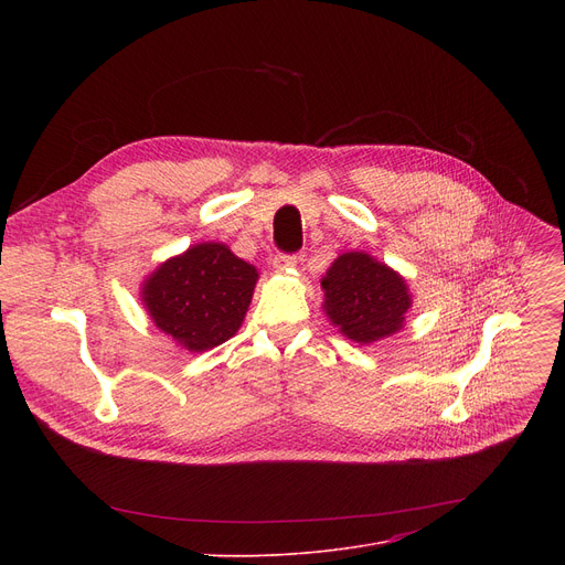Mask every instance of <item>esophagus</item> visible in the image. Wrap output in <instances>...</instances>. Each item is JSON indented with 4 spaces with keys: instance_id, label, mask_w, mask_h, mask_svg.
I'll return each instance as SVG.
<instances>
[{
    "instance_id": "obj_1",
    "label": "esophagus",
    "mask_w": 565,
    "mask_h": 565,
    "mask_svg": "<svg viewBox=\"0 0 565 565\" xmlns=\"http://www.w3.org/2000/svg\"><path fill=\"white\" fill-rule=\"evenodd\" d=\"M273 265H275V270H279V273L292 270V267L298 265V256H292V254H277L275 260H273Z\"/></svg>"
}]
</instances>
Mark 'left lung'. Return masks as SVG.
Returning a JSON list of instances; mask_svg holds the SVG:
<instances>
[{
  "instance_id": "obj_1",
  "label": "left lung",
  "mask_w": 565,
  "mask_h": 565,
  "mask_svg": "<svg viewBox=\"0 0 565 565\" xmlns=\"http://www.w3.org/2000/svg\"><path fill=\"white\" fill-rule=\"evenodd\" d=\"M320 288L324 316L341 337L360 345L401 332L414 298L405 277L369 252L337 256Z\"/></svg>"
}]
</instances>
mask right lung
Returning a JSON list of instances; mask_svg holds the SVG:
<instances>
[{"label": "right lung", "instance_id": "add662e5", "mask_svg": "<svg viewBox=\"0 0 565 565\" xmlns=\"http://www.w3.org/2000/svg\"><path fill=\"white\" fill-rule=\"evenodd\" d=\"M256 281V267L224 243H199L146 275L139 298L148 318L178 348L205 352L241 330Z\"/></svg>", "mask_w": 565, "mask_h": 565}]
</instances>
